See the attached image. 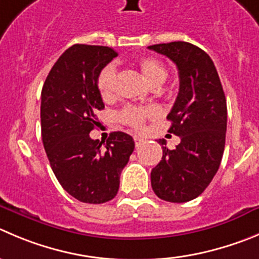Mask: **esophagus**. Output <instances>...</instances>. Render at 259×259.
<instances>
[{"label":"esophagus","mask_w":259,"mask_h":259,"mask_svg":"<svg viewBox=\"0 0 259 259\" xmlns=\"http://www.w3.org/2000/svg\"><path fill=\"white\" fill-rule=\"evenodd\" d=\"M134 140H135V144H136V146H140V145L144 144V141H145V140L140 136H135Z\"/></svg>","instance_id":"1"}]
</instances>
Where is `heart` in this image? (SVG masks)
Instances as JSON below:
<instances>
[{
    "label": "heart",
    "mask_w": 259,
    "mask_h": 259,
    "mask_svg": "<svg viewBox=\"0 0 259 259\" xmlns=\"http://www.w3.org/2000/svg\"><path fill=\"white\" fill-rule=\"evenodd\" d=\"M136 67L144 80L151 88H159L168 77V70L159 60L152 57H142L136 62ZM98 90L103 100H112L115 95V70L112 65L107 66L100 71L97 80ZM157 115V109L154 107H134L128 105L119 113L123 123L135 130H142L145 122L149 118Z\"/></svg>",
    "instance_id": "1"
}]
</instances>
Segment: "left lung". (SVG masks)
I'll list each match as a JSON object with an SVG mask.
<instances>
[{
	"instance_id": "1",
	"label": "left lung",
	"mask_w": 259,
	"mask_h": 259,
	"mask_svg": "<svg viewBox=\"0 0 259 259\" xmlns=\"http://www.w3.org/2000/svg\"><path fill=\"white\" fill-rule=\"evenodd\" d=\"M177 65L179 93L168 114L169 134L181 137L174 150L162 146V157L151 170L159 198L188 202L207 188L218 173L225 149L226 98L215 65L205 51L187 41L147 47ZM165 144V140H159Z\"/></svg>"
}]
</instances>
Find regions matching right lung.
Wrapping results in <instances>:
<instances>
[{"label": "right lung", "instance_id": "add662e5", "mask_svg": "<svg viewBox=\"0 0 259 259\" xmlns=\"http://www.w3.org/2000/svg\"><path fill=\"white\" fill-rule=\"evenodd\" d=\"M117 56L109 47L75 44L54 63L41 89V140L51 168L63 189L85 203L114 198L135 149L124 132H112L104 146L89 135L99 124L97 112L104 109L98 76Z\"/></svg>", "mask_w": 259, "mask_h": 259}]
</instances>
